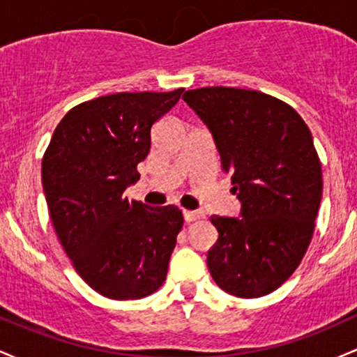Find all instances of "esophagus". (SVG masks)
<instances>
[{
  "instance_id": "obj_1",
  "label": "esophagus",
  "mask_w": 357,
  "mask_h": 357,
  "mask_svg": "<svg viewBox=\"0 0 357 357\" xmlns=\"http://www.w3.org/2000/svg\"><path fill=\"white\" fill-rule=\"evenodd\" d=\"M183 215H184V220H186L188 223H191V221H196V220H202L203 218V213H199V211L184 210Z\"/></svg>"
}]
</instances>
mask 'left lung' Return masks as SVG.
<instances>
[{"label": "left lung", "mask_w": 357, "mask_h": 357, "mask_svg": "<svg viewBox=\"0 0 357 357\" xmlns=\"http://www.w3.org/2000/svg\"><path fill=\"white\" fill-rule=\"evenodd\" d=\"M183 99L211 130L241 202V218L211 216L213 280L240 298L267 296L296 272L314 235L322 167L312 134L296 109L258 90L202 87Z\"/></svg>", "instance_id": "8db88e82"}]
</instances>
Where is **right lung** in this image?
<instances>
[{"instance_id":"add662e5","label":"right lung","mask_w":357,"mask_h":357,"mask_svg":"<svg viewBox=\"0 0 357 357\" xmlns=\"http://www.w3.org/2000/svg\"><path fill=\"white\" fill-rule=\"evenodd\" d=\"M171 92H119L68 110L43 154L48 213L73 268L100 296L136 301L166 280L183 213L122 192L139 179L151 130L178 104Z\"/></svg>"}]
</instances>
